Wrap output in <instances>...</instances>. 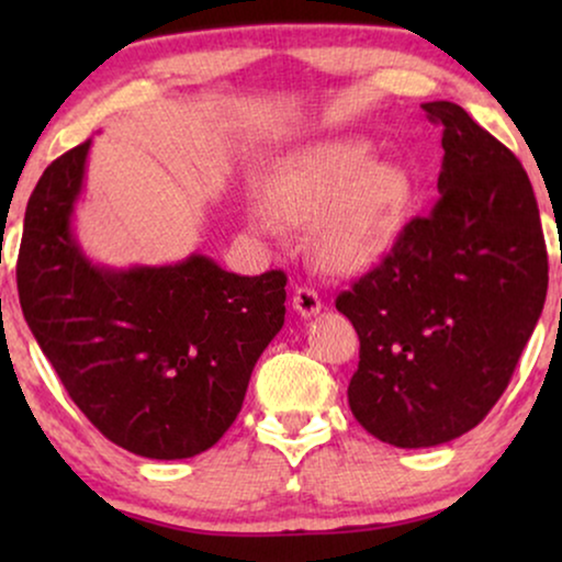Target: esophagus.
<instances>
[{
  "label": "esophagus",
  "instance_id": "1",
  "mask_svg": "<svg viewBox=\"0 0 562 562\" xmlns=\"http://www.w3.org/2000/svg\"><path fill=\"white\" fill-rule=\"evenodd\" d=\"M291 304H294V310H296L299 317H304V319L317 317L319 310H322L319 294L314 289H310V286H296L294 302H291Z\"/></svg>",
  "mask_w": 562,
  "mask_h": 562
}]
</instances>
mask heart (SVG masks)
<instances>
[{"label": "heart", "mask_w": 562, "mask_h": 562, "mask_svg": "<svg viewBox=\"0 0 562 562\" xmlns=\"http://www.w3.org/2000/svg\"><path fill=\"white\" fill-rule=\"evenodd\" d=\"M276 217L306 225L322 260L333 268L371 263L402 229L412 206V181L404 168L371 160L363 140H325L289 153L266 183ZM260 229H271L266 210L252 212Z\"/></svg>", "instance_id": "heart-1"}]
</instances>
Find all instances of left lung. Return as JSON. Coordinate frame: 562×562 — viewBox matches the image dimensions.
<instances>
[{
    "label": "left lung",
    "mask_w": 562,
    "mask_h": 562,
    "mask_svg": "<svg viewBox=\"0 0 562 562\" xmlns=\"http://www.w3.org/2000/svg\"><path fill=\"white\" fill-rule=\"evenodd\" d=\"M422 110L442 125L440 199L335 302L360 340L352 417L394 448H432L479 425L548 294L540 210L517 156L463 106Z\"/></svg>",
    "instance_id": "1"
}]
</instances>
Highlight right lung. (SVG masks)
Segmentation results:
<instances>
[{"label":"right lung","instance_id":"add662e5","mask_svg":"<svg viewBox=\"0 0 562 562\" xmlns=\"http://www.w3.org/2000/svg\"><path fill=\"white\" fill-rule=\"evenodd\" d=\"M91 140L53 160L27 202L22 314L74 404L120 448L153 460L210 450L240 412L286 314V273L237 276L206 256L97 266L71 220Z\"/></svg>","mask_w":562,"mask_h":562}]
</instances>
